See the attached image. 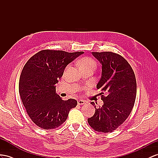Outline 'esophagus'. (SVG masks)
Returning <instances> with one entry per match:
<instances>
[{
  "label": "esophagus",
  "instance_id": "34e87169",
  "mask_svg": "<svg viewBox=\"0 0 158 158\" xmlns=\"http://www.w3.org/2000/svg\"><path fill=\"white\" fill-rule=\"evenodd\" d=\"M77 103H78V105H79V106H81V105H84L85 103V102L84 100L79 99V100H78Z\"/></svg>",
  "mask_w": 158,
  "mask_h": 158
}]
</instances>
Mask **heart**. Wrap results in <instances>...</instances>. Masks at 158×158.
I'll list each match as a JSON object with an SVG mask.
<instances>
[{"label":"heart","mask_w":158,"mask_h":158,"mask_svg":"<svg viewBox=\"0 0 158 158\" xmlns=\"http://www.w3.org/2000/svg\"><path fill=\"white\" fill-rule=\"evenodd\" d=\"M78 64L80 69L89 67L95 68L96 67V63L95 60L90 57H88V56H85V57L79 60Z\"/></svg>","instance_id":"heart-1"}]
</instances>
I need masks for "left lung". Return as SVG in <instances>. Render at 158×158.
Returning a JSON list of instances; mask_svg holds the SVG:
<instances>
[{
    "label": "left lung",
    "mask_w": 158,
    "mask_h": 158,
    "mask_svg": "<svg viewBox=\"0 0 158 158\" xmlns=\"http://www.w3.org/2000/svg\"><path fill=\"white\" fill-rule=\"evenodd\" d=\"M102 64V77L97 88L102 92L103 105L96 108L87 121L95 131L115 130L131 114L136 98V79L131 67L122 56L113 52H92Z\"/></svg>",
    "instance_id": "1"
}]
</instances>
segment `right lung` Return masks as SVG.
Here are the masks:
<instances>
[{
  "mask_svg": "<svg viewBox=\"0 0 158 158\" xmlns=\"http://www.w3.org/2000/svg\"><path fill=\"white\" fill-rule=\"evenodd\" d=\"M83 53L42 50L25 64L20 76L19 94L29 118L38 127L44 129L59 127L69 111L77 106L75 99L64 101L56 94L55 84L67 64Z\"/></svg>",
  "mask_w": 158,
  "mask_h": 158,
  "instance_id": "right-lung-1",
  "label": "right lung"
}]
</instances>
